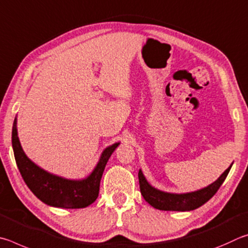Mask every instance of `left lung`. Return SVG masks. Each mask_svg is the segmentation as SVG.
I'll return each mask as SVG.
<instances>
[{
    "label": "left lung",
    "instance_id": "left-lung-1",
    "mask_svg": "<svg viewBox=\"0 0 248 248\" xmlns=\"http://www.w3.org/2000/svg\"><path fill=\"white\" fill-rule=\"evenodd\" d=\"M233 164V163H232ZM232 167V166H231ZM231 167L225 170L222 175L211 185L202 188L201 190L187 194H170L164 193L161 190L154 188L146 181L144 174L140 170L138 172V180H140V188L142 197L145 201L153 206L155 209L167 210V211H189L202 206L206 203L214 195L218 192L220 186L228 176Z\"/></svg>",
    "mask_w": 248,
    "mask_h": 248
}]
</instances>
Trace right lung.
<instances>
[{
  "label": "right lung",
  "instance_id": "add662e5",
  "mask_svg": "<svg viewBox=\"0 0 248 248\" xmlns=\"http://www.w3.org/2000/svg\"><path fill=\"white\" fill-rule=\"evenodd\" d=\"M12 145L14 150L16 164L21 176L29 189L46 205L59 208H85L93 203L98 198L100 181L107 166L108 158L120 142L112 145L103 151L100 161L93 172L82 181L65 180L37 167L21 149L20 142L17 136L16 119L13 124Z\"/></svg>",
  "mask_w": 248,
  "mask_h": 248
}]
</instances>
